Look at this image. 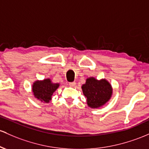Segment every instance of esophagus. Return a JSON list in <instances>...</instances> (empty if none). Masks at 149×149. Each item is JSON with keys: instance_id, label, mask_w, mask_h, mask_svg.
Wrapping results in <instances>:
<instances>
[{"instance_id": "obj_1", "label": "esophagus", "mask_w": 149, "mask_h": 149, "mask_svg": "<svg viewBox=\"0 0 149 149\" xmlns=\"http://www.w3.org/2000/svg\"><path fill=\"white\" fill-rule=\"evenodd\" d=\"M68 85H69L70 86H71V87H73V86H76V82H70L68 83Z\"/></svg>"}]
</instances>
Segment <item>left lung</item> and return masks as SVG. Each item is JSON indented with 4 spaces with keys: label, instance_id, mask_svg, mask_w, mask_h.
I'll use <instances>...</instances> for the list:
<instances>
[{
    "label": "left lung",
    "instance_id": "1",
    "mask_svg": "<svg viewBox=\"0 0 149 149\" xmlns=\"http://www.w3.org/2000/svg\"><path fill=\"white\" fill-rule=\"evenodd\" d=\"M82 90L87 97L88 106L93 108L105 104L110 99L112 93V87L106 80L97 81L94 78H88L86 84L83 85Z\"/></svg>",
    "mask_w": 149,
    "mask_h": 149
}]
</instances>
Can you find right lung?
Wrapping results in <instances>:
<instances>
[{
  "label": "right lung",
  "instance_id": "obj_1",
  "mask_svg": "<svg viewBox=\"0 0 149 149\" xmlns=\"http://www.w3.org/2000/svg\"><path fill=\"white\" fill-rule=\"evenodd\" d=\"M59 86L58 83H52L50 79H45L42 81H36L32 86V91L35 97L42 102H49L52 99V95Z\"/></svg>",
  "mask_w": 149,
  "mask_h": 149
}]
</instances>
